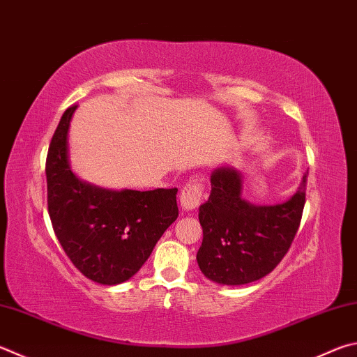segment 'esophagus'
Wrapping results in <instances>:
<instances>
[{"mask_svg":"<svg viewBox=\"0 0 357 357\" xmlns=\"http://www.w3.org/2000/svg\"><path fill=\"white\" fill-rule=\"evenodd\" d=\"M203 199V184L198 179H190L179 195V203L184 211H193L201 204Z\"/></svg>","mask_w":357,"mask_h":357,"instance_id":"esophagus-1","label":"esophagus"}]
</instances>
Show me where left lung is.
I'll list each match as a JSON object with an SVG mask.
<instances>
[{
    "label": "left lung",
    "mask_w": 357,
    "mask_h": 357,
    "mask_svg": "<svg viewBox=\"0 0 357 357\" xmlns=\"http://www.w3.org/2000/svg\"><path fill=\"white\" fill-rule=\"evenodd\" d=\"M307 173L298 192L282 204L256 206L242 198V174L218 167L211 174V195L199 206L203 243L198 267L211 281L242 286L267 276L287 255L306 203Z\"/></svg>",
    "instance_id": "8db88e82"
}]
</instances>
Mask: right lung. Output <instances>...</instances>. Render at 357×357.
<instances>
[{
    "instance_id": "add662e5",
    "label": "right lung",
    "mask_w": 357,
    "mask_h": 357,
    "mask_svg": "<svg viewBox=\"0 0 357 357\" xmlns=\"http://www.w3.org/2000/svg\"><path fill=\"white\" fill-rule=\"evenodd\" d=\"M76 107L63 112L50 144L48 212L75 267L89 280L115 286L137 273L178 218V189L107 190L77 178L68 160V128Z\"/></svg>"
}]
</instances>
